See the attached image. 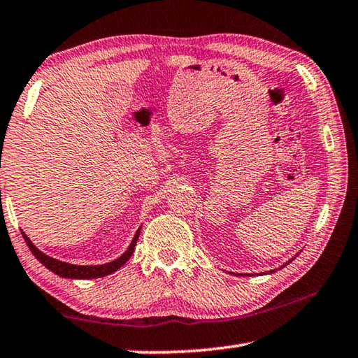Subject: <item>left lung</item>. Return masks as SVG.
<instances>
[{
	"label": "left lung",
	"mask_w": 358,
	"mask_h": 358,
	"mask_svg": "<svg viewBox=\"0 0 358 358\" xmlns=\"http://www.w3.org/2000/svg\"><path fill=\"white\" fill-rule=\"evenodd\" d=\"M245 275H247V274H245Z\"/></svg>",
	"instance_id": "1"
}]
</instances>
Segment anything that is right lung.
<instances>
[{
    "instance_id": "1",
    "label": "right lung",
    "mask_w": 358,
    "mask_h": 358,
    "mask_svg": "<svg viewBox=\"0 0 358 358\" xmlns=\"http://www.w3.org/2000/svg\"><path fill=\"white\" fill-rule=\"evenodd\" d=\"M140 229L137 231V234H135L134 241L130 242L127 252L124 253L122 257H119L117 259L111 261V263L99 264V266H76V264L64 263V261H59L55 258H50V257H48V255H44L43 252H39L38 248L33 245L31 241L25 236V232H22V236H24L27 245H28V248H30V252L35 255V258L43 266H46L49 271H52L54 274L60 275V277H65V279H97V277H105L108 274H111V272L117 271L119 268H121V266L127 263V259L132 257V253L135 250V245H137Z\"/></svg>"
}]
</instances>
